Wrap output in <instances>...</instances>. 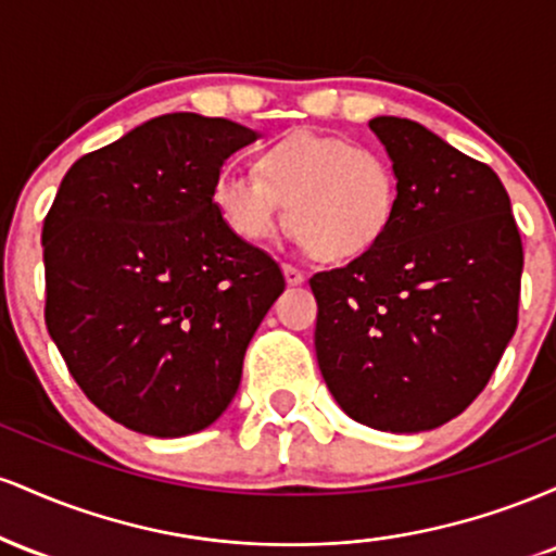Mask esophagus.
I'll return each mask as SVG.
<instances>
[{
  "mask_svg": "<svg viewBox=\"0 0 556 556\" xmlns=\"http://www.w3.org/2000/svg\"><path fill=\"white\" fill-rule=\"evenodd\" d=\"M282 271H285L287 285H303V282H305V274L300 271L298 266H292V264H282Z\"/></svg>",
  "mask_w": 556,
  "mask_h": 556,
  "instance_id": "obj_1",
  "label": "esophagus"
}]
</instances>
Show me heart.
Instances as JSON below:
<instances>
[{"mask_svg": "<svg viewBox=\"0 0 556 556\" xmlns=\"http://www.w3.org/2000/svg\"><path fill=\"white\" fill-rule=\"evenodd\" d=\"M253 169L222 172L212 188L214 208L245 242L277 238L290 216L316 258L350 261L374 251L397 214L392 164L350 138L290 132L264 146Z\"/></svg>", "mask_w": 556, "mask_h": 556, "instance_id": "1", "label": "heart"}]
</instances>
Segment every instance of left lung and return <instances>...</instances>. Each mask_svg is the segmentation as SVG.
<instances>
[{"instance_id":"8db88e82","label":"left lung","mask_w":556,"mask_h":556,"mask_svg":"<svg viewBox=\"0 0 556 556\" xmlns=\"http://www.w3.org/2000/svg\"><path fill=\"white\" fill-rule=\"evenodd\" d=\"M397 175L384 240L311 277L316 358L358 424L416 433L460 416L518 327L522 242L489 164L424 125L374 117Z\"/></svg>"}]
</instances>
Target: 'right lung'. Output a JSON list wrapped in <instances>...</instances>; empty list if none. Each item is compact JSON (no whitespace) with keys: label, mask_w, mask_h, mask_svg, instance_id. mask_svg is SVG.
Listing matches in <instances>:
<instances>
[{"label":"right lung","mask_w":556,"mask_h":556,"mask_svg":"<svg viewBox=\"0 0 556 556\" xmlns=\"http://www.w3.org/2000/svg\"><path fill=\"white\" fill-rule=\"evenodd\" d=\"M258 136L162 114L67 169L43 219L47 329L86 397L149 437L212 426L285 277L214 208L222 164Z\"/></svg>","instance_id":"right-lung-1"}]
</instances>
